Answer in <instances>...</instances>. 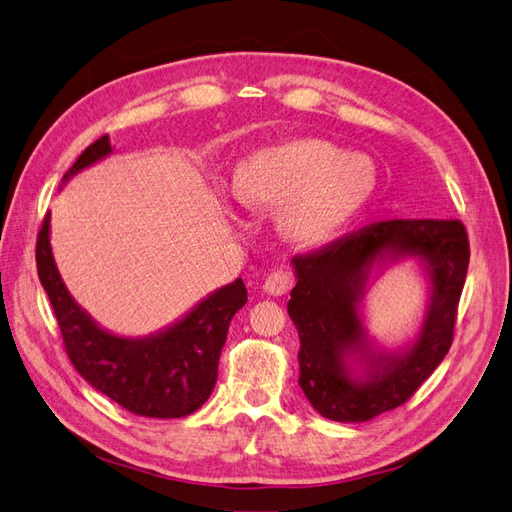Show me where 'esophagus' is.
<instances>
[{"instance_id": "1", "label": "esophagus", "mask_w": 512, "mask_h": 512, "mask_svg": "<svg viewBox=\"0 0 512 512\" xmlns=\"http://www.w3.org/2000/svg\"><path fill=\"white\" fill-rule=\"evenodd\" d=\"M294 284V277L288 269H277L273 273L267 275L265 284H262V290H265L267 294H273V297H282V294H286Z\"/></svg>"}]
</instances>
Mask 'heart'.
I'll return each instance as SVG.
<instances>
[{"label": "heart", "mask_w": 512, "mask_h": 512, "mask_svg": "<svg viewBox=\"0 0 512 512\" xmlns=\"http://www.w3.org/2000/svg\"><path fill=\"white\" fill-rule=\"evenodd\" d=\"M374 190V162L320 138L260 149L232 177L239 203L256 213L282 211L284 235L301 247L335 241Z\"/></svg>", "instance_id": "heart-1"}]
</instances>
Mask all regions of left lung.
I'll return each mask as SVG.
<instances>
[{"label":"left lung","mask_w":512,"mask_h":512,"mask_svg":"<svg viewBox=\"0 0 512 512\" xmlns=\"http://www.w3.org/2000/svg\"><path fill=\"white\" fill-rule=\"evenodd\" d=\"M416 259L428 280L422 329L404 349L368 337L360 305L376 266ZM470 262L459 220H389L292 258L297 286L288 316L299 331V384L309 404L337 423H365L412 397L453 342L457 303Z\"/></svg>","instance_id":"obj_1"}]
</instances>
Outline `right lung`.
<instances>
[{
  "instance_id": "1",
  "label": "right lung",
  "mask_w": 512,
  "mask_h": 512,
  "mask_svg": "<svg viewBox=\"0 0 512 512\" xmlns=\"http://www.w3.org/2000/svg\"><path fill=\"white\" fill-rule=\"evenodd\" d=\"M111 153L108 136L98 138L72 164L64 183ZM36 267L70 361L96 391L149 418L188 416L209 399L230 320L247 303L241 277L207 294L166 329L147 337H123L100 327L61 280L51 250V211L38 235Z\"/></svg>"
}]
</instances>
